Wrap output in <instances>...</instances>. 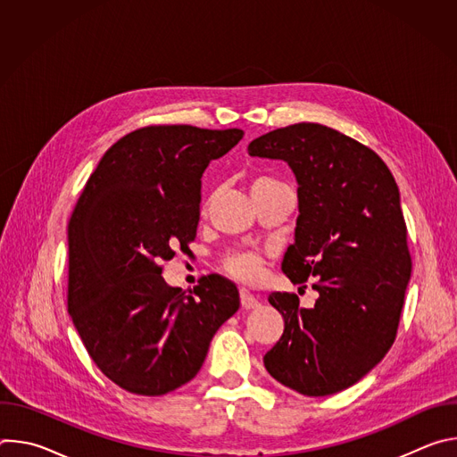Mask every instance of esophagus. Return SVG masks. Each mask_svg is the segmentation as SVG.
Wrapping results in <instances>:
<instances>
[{
    "label": "esophagus",
    "instance_id": "esophagus-1",
    "mask_svg": "<svg viewBox=\"0 0 457 457\" xmlns=\"http://www.w3.org/2000/svg\"><path fill=\"white\" fill-rule=\"evenodd\" d=\"M240 303L244 309H256L260 305L258 298L254 295H251L249 291L245 289H240Z\"/></svg>",
    "mask_w": 457,
    "mask_h": 457
}]
</instances>
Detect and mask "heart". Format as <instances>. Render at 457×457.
I'll use <instances>...</instances> for the list:
<instances>
[{
	"label": "heart",
	"instance_id": "b5f03b06",
	"mask_svg": "<svg viewBox=\"0 0 457 457\" xmlns=\"http://www.w3.org/2000/svg\"><path fill=\"white\" fill-rule=\"evenodd\" d=\"M260 180H266V179H260ZM262 266H264V256L256 251L237 249V251L228 253L222 260L224 271L231 278L244 282V284L256 282L260 278V275H262Z\"/></svg>",
	"mask_w": 457,
	"mask_h": 457
}]
</instances>
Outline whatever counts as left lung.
<instances>
[{
    "mask_svg": "<svg viewBox=\"0 0 457 457\" xmlns=\"http://www.w3.org/2000/svg\"><path fill=\"white\" fill-rule=\"evenodd\" d=\"M247 152L293 170L300 215L282 270L293 284L316 278L318 291L311 309L296 295H270L284 335L264 365L303 396L340 393L396 338L412 270L398 184L370 148L316 122L273 129Z\"/></svg>",
    "mask_w": 457,
    "mask_h": 457,
    "instance_id": "1",
    "label": "left lung"
}]
</instances>
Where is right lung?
I'll return each mask as SVG.
<instances>
[{
  "label": "right lung",
  "mask_w": 457,
  "mask_h": 457,
  "mask_svg": "<svg viewBox=\"0 0 457 457\" xmlns=\"http://www.w3.org/2000/svg\"><path fill=\"white\" fill-rule=\"evenodd\" d=\"M244 132L148 126L119 139L90 175L69 224V312L106 378L162 396L201 370L238 289L208 275L187 293L161 277L197 235L203 173Z\"/></svg>",
  "instance_id": "add662e5"
}]
</instances>
